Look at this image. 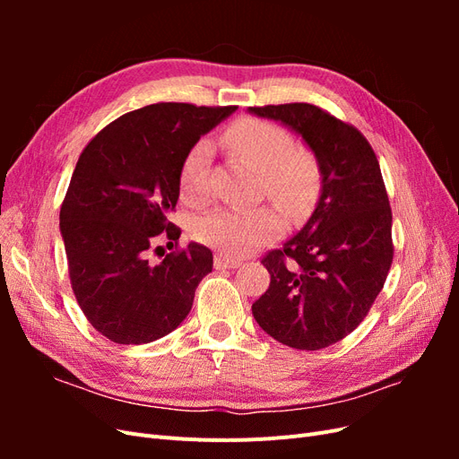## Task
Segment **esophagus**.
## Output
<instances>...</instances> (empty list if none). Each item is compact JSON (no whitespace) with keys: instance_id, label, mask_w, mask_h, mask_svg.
I'll use <instances>...</instances> for the list:
<instances>
[{"instance_id":"34e87169","label":"esophagus","mask_w":459,"mask_h":459,"mask_svg":"<svg viewBox=\"0 0 459 459\" xmlns=\"http://www.w3.org/2000/svg\"><path fill=\"white\" fill-rule=\"evenodd\" d=\"M241 266V260L238 258H231L226 255H218L214 258V268L216 270H233V268H239Z\"/></svg>"}]
</instances>
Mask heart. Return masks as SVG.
<instances>
[{"mask_svg": "<svg viewBox=\"0 0 459 459\" xmlns=\"http://www.w3.org/2000/svg\"><path fill=\"white\" fill-rule=\"evenodd\" d=\"M224 143L251 162L262 174L268 195L290 214L307 208L316 193V169L308 157L297 152L295 140L277 124L241 118L224 132ZM212 157V143L199 140L193 145L179 169V187L187 199H201L206 186V170ZM283 221L272 206L218 208L195 220L193 235L218 251L243 256L256 247L273 239Z\"/></svg>", "mask_w": 459, "mask_h": 459, "instance_id": "heart-1", "label": "heart"}]
</instances>
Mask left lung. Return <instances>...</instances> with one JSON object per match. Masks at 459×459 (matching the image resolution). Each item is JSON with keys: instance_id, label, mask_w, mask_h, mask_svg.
I'll use <instances>...</instances> for the list:
<instances>
[{"instance_id": "obj_1", "label": "left lung", "mask_w": 459, "mask_h": 459, "mask_svg": "<svg viewBox=\"0 0 459 459\" xmlns=\"http://www.w3.org/2000/svg\"><path fill=\"white\" fill-rule=\"evenodd\" d=\"M248 113L295 132L319 170L308 221L262 260L272 280L253 316L290 349H325L362 324L393 264V212L379 162L362 134L316 105L251 107Z\"/></svg>"}]
</instances>
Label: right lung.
Masks as SVG:
<instances>
[{"instance_id":"obj_1","label":"right lung","mask_w":459,"mask_h":459,"mask_svg":"<svg viewBox=\"0 0 459 459\" xmlns=\"http://www.w3.org/2000/svg\"><path fill=\"white\" fill-rule=\"evenodd\" d=\"M238 107L155 103L110 122L82 151L61 206V238L73 290L88 322L118 344L152 342L187 317L195 289L212 272L199 243L147 260L169 220L179 169L201 135Z\"/></svg>"}]
</instances>
